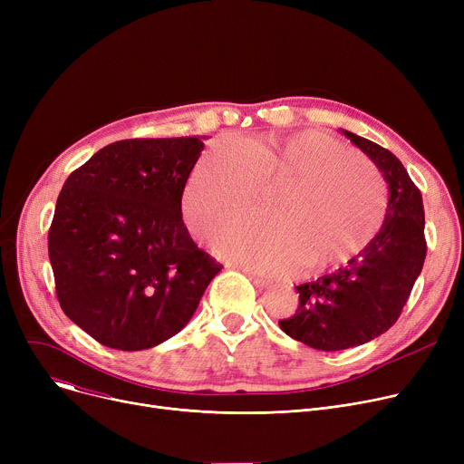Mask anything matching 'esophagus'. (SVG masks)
<instances>
[{
  "label": "esophagus",
  "instance_id": "obj_1",
  "mask_svg": "<svg viewBox=\"0 0 464 464\" xmlns=\"http://www.w3.org/2000/svg\"><path fill=\"white\" fill-rule=\"evenodd\" d=\"M248 276H250V280L254 282V285H257L259 289H265V287L271 285V280L261 278V276H257V275H254V273H248Z\"/></svg>",
  "mask_w": 464,
  "mask_h": 464
}]
</instances>
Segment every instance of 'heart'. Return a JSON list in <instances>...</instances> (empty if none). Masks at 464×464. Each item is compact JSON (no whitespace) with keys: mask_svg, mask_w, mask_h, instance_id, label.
<instances>
[{"mask_svg":"<svg viewBox=\"0 0 464 464\" xmlns=\"http://www.w3.org/2000/svg\"><path fill=\"white\" fill-rule=\"evenodd\" d=\"M278 186L263 210L265 222L237 219L214 233L219 256L273 276L301 263L320 271L362 250L383 222L387 193L376 170L336 139L301 131L248 144L218 139L186 182V226L203 235Z\"/></svg>","mask_w":464,"mask_h":464,"instance_id":"heart-1","label":"heart"}]
</instances>
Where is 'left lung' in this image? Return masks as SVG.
<instances>
[{
  "mask_svg": "<svg viewBox=\"0 0 464 464\" xmlns=\"http://www.w3.org/2000/svg\"><path fill=\"white\" fill-rule=\"evenodd\" d=\"M343 131L383 173L385 219L376 237L338 271L297 285L299 306L280 329L299 343L338 352L361 346L392 327L406 304L427 256L421 191L395 154Z\"/></svg>",
  "mask_w": 464,
  "mask_h": 464,
  "instance_id": "obj_1",
  "label": "left lung"
}]
</instances>
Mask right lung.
<instances>
[{
    "instance_id": "1",
    "label": "right lung",
    "mask_w": 464,
    "mask_h": 464,
    "mask_svg": "<svg viewBox=\"0 0 464 464\" xmlns=\"http://www.w3.org/2000/svg\"><path fill=\"white\" fill-rule=\"evenodd\" d=\"M203 139L112 142L58 195L48 231L56 295L67 318L107 348L149 350L175 336L222 271L182 222Z\"/></svg>"
}]
</instances>
